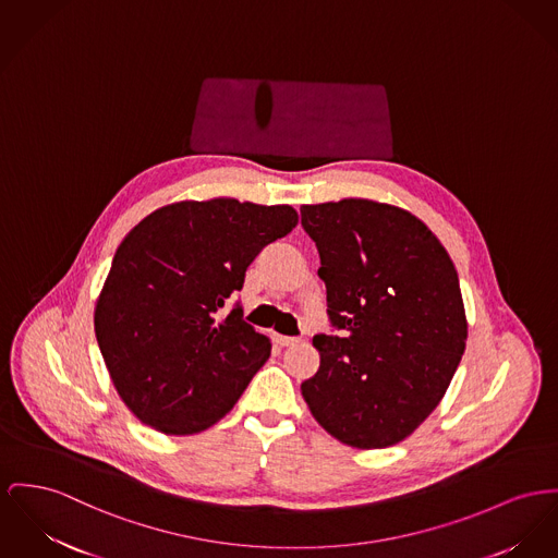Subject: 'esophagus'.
Returning a JSON list of instances; mask_svg holds the SVG:
<instances>
[{
	"label": "esophagus",
	"mask_w": 558,
	"mask_h": 558,
	"mask_svg": "<svg viewBox=\"0 0 558 558\" xmlns=\"http://www.w3.org/2000/svg\"><path fill=\"white\" fill-rule=\"evenodd\" d=\"M275 342H277L279 347H290V344L298 342V338L296 336L275 335Z\"/></svg>",
	"instance_id": "esophagus-1"
}]
</instances>
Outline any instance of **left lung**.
Instances as JSON below:
<instances>
[{
  "label": "left lung",
  "mask_w": 558,
  "mask_h": 558,
  "mask_svg": "<svg viewBox=\"0 0 558 558\" xmlns=\"http://www.w3.org/2000/svg\"><path fill=\"white\" fill-rule=\"evenodd\" d=\"M326 283L319 371L302 383L317 423L342 445H398L445 398L465 351L459 277L436 234L409 211L366 198L302 205Z\"/></svg>",
  "instance_id": "obj_1"
}]
</instances>
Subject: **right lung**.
I'll return each instance as SVG.
<instances>
[{
    "instance_id": "1",
    "label": "right lung",
    "mask_w": 558,
    "mask_h": 558,
    "mask_svg": "<svg viewBox=\"0 0 558 558\" xmlns=\"http://www.w3.org/2000/svg\"><path fill=\"white\" fill-rule=\"evenodd\" d=\"M296 209L236 198L182 201L137 223L113 254L95 335L131 412L169 436L226 416L270 355L236 302L262 250L292 232Z\"/></svg>"
}]
</instances>
